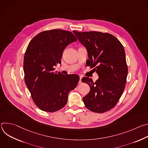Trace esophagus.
Returning <instances> with one entry per match:
<instances>
[{
    "label": "esophagus",
    "mask_w": 148,
    "mask_h": 148,
    "mask_svg": "<svg viewBox=\"0 0 148 148\" xmlns=\"http://www.w3.org/2000/svg\"><path fill=\"white\" fill-rule=\"evenodd\" d=\"M82 76H79V84H81L82 83V81H81V79H82Z\"/></svg>",
    "instance_id": "esophagus-1"
}]
</instances>
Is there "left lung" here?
<instances>
[{"instance_id":"left-lung-1","label":"left lung","mask_w":148,"mask_h":148,"mask_svg":"<svg viewBox=\"0 0 148 148\" xmlns=\"http://www.w3.org/2000/svg\"><path fill=\"white\" fill-rule=\"evenodd\" d=\"M80 43L88 51L89 65L99 78L93 82L84 77L82 81L90 86V91L83 98L87 109L103 113L113 108L122 95L128 75L124 48L113 35L100 32L73 31Z\"/></svg>"}]
</instances>
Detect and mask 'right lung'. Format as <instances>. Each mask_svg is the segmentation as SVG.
Wrapping results in <instances>:
<instances>
[{
  "mask_svg": "<svg viewBox=\"0 0 148 148\" xmlns=\"http://www.w3.org/2000/svg\"><path fill=\"white\" fill-rule=\"evenodd\" d=\"M75 41L71 32L53 29L40 32L30 41L24 56L25 81L34 103L42 111L54 112L62 108L69 92L77 85L78 75L53 71L66 46Z\"/></svg>",
  "mask_w": 148,
  "mask_h": 148,
  "instance_id": "1",
  "label": "right lung"
}]
</instances>
